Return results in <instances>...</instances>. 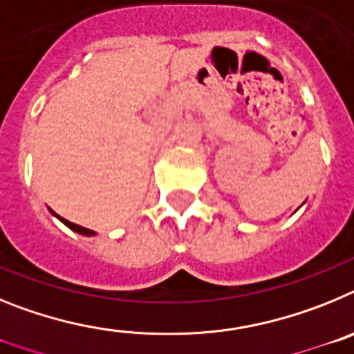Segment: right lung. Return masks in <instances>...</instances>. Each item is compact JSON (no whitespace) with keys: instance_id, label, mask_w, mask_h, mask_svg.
Segmentation results:
<instances>
[{"instance_id":"add662e5","label":"right lung","mask_w":354,"mask_h":354,"mask_svg":"<svg viewBox=\"0 0 354 354\" xmlns=\"http://www.w3.org/2000/svg\"><path fill=\"white\" fill-rule=\"evenodd\" d=\"M49 211H51V209H49ZM51 212H53V216H56V218H58V220H60L62 223L65 225V227H68V228H71V230H74V232L81 234V236L92 237V236H95V234H97V232H93V230H90V228H84V227H81V225H76V223H72V221L65 220V218H62V216L56 214L55 211H51Z\"/></svg>"}]
</instances>
